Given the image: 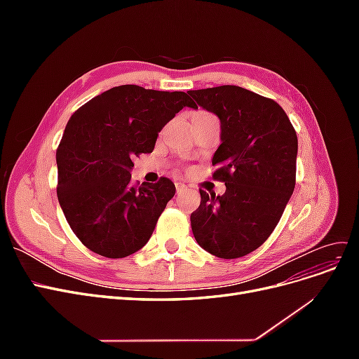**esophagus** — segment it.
<instances>
[{
    "label": "esophagus",
    "instance_id": "34e87169",
    "mask_svg": "<svg viewBox=\"0 0 359 359\" xmlns=\"http://www.w3.org/2000/svg\"><path fill=\"white\" fill-rule=\"evenodd\" d=\"M175 187H177V193H182L184 190H186V189H187L186 186H184V184H182V182H177V184H175Z\"/></svg>",
    "mask_w": 359,
    "mask_h": 359
}]
</instances>
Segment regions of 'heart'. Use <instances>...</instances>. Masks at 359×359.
<instances>
[{
	"mask_svg": "<svg viewBox=\"0 0 359 359\" xmlns=\"http://www.w3.org/2000/svg\"><path fill=\"white\" fill-rule=\"evenodd\" d=\"M210 116H212V115H211V114H208V112H205V111H198L196 114H194L193 119H199V118H210Z\"/></svg>",
	"mask_w": 359,
	"mask_h": 359,
	"instance_id": "1",
	"label": "heart"
}]
</instances>
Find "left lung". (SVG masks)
<instances>
[{
	"label": "left lung",
	"mask_w": 359,
	"mask_h": 359,
	"mask_svg": "<svg viewBox=\"0 0 359 359\" xmlns=\"http://www.w3.org/2000/svg\"><path fill=\"white\" fill-rule=\"evenodd\" d=\"M189 94L220 118L222 144L212 157V180L226 186L222 196L199 190L191 231L208 253L243 257L273 233L295 189L297 132L277 102L241 86Z\"/></svg>",
	"instance_id": "1"
}]
</instances>
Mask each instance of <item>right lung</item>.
<instances>
[{"label": "right lung", "mask_w": 359, "mask_h": 359, "mask_svg": "<svg viewBox=\"0 0 359 359\" xmlns=\"http://www.w3.org/2000/svg\"><path fill=\"white\" fill-rule=\"evenodd\" d=\"M198 107L187 93L119 85L76 111L57 148V196L74 235L91 252L121 259L142 248L175 186L132 182L140 154L153 153L160 130L182 107Z\"/></svg>", "instance_id": "1"}]
</instances>
